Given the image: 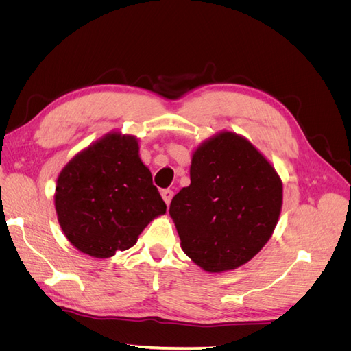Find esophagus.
<instances>
[{"mask_svg": "<svg viewBox=\"0 0 351 351\" xmlns=\"http://www.w3.org/2000/svg\"><path fill=\"white\" fill-rule=\"evenodd\" d=\"M173 190H169V189H165V190H162L161 192V196H162V199H164V202L167 205H169L171 204V199H173Z\"/></svg>", "mask_w": 351, "mask_h": 351, "instance_id": "esophagus-1", "label": "esophagus"}]
</instances>
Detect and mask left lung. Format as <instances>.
Instances as JSON below:
<instances>
[{
    "label": "left lung",
    "instance_id": "8db88e82",
    "mask_svg": "<svg viewBox=\"0 0 351 351\" xmlns=\"http://www.w3.org/2000/svg\"><path fill=\"white\" fill-rule=\"evenodd\" d=\"M282 206V183L256 147L221 132L193 152L190 186L169 205L182 249L206 272L236 269L271 239Z\"/></svg>",
    "mask_w": 351,
    "mask_h": 351
}]
</instances>
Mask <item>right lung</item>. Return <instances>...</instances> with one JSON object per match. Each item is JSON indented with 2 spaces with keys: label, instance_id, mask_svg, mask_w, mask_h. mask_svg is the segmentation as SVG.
I'll return each instance as SVG.
<instances>
[{
  "label": "right lung",
  "instance_id": "1",
  "mask_svg": "<svg viewBox=\"0 0 351 351\" xmlns=\"http://www.w3.org/2000/svg\"><path fill=\"white\" fill-rule=\"evenodd\" d=\"M56 210L73 246L104 259L134 246L167 205L142 162L136 137L112 132L61 169Z\"/></svg>",
  "mask_w": 351,
  "mask_h": 351
}]
</instances>
